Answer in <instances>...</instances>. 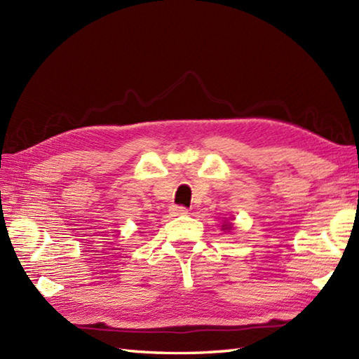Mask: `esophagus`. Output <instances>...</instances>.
<instances>
[{
  "label": "esophagus",
  "mask_w": 359,
  "mask_h": 359,
  "mask_svg": "<svg viewBox=\"0 0 359 359\" xmlns=\"http://www.w3.org/2000/svg\"><path fill=\"white\" fill-rule=\"evenodd\" d=\"M171 212L174 216H185V215H188V210L185 207H179V205H174V207L171 208Z\"/></svg>",
  "instance_id": "esophagus-1"
}]
</instances>
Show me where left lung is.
Wrapping results in <instances>:
<instances>
[{
    "instance_id": "left-lung-1",
    "label": "left lung",
    "mask_w": 359,
    "mask_h": 359,
    "mask_svg": "<svg viewBox=\"0 0 359 359\" xmlns=\"http://www.w3.org/2000/svg\"><path fill=\"white\" fill-rule=\"evenodd\" d=\"M222 226H224V230H231V228H233L231 224H225V225H222Z\"/></svg>"
}]
</instances>
